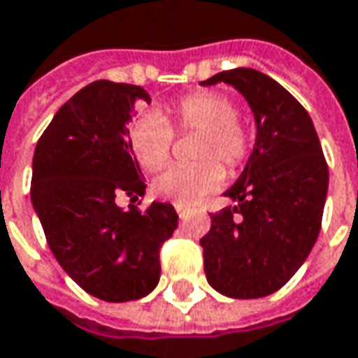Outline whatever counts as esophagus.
<instances>
[{
    "label": "esophagus",
    "instance_id": "obj_1",
    "mask_svg": "<svg viewBox=\"0 0 358 358\" xmlns=\"http://www.w3.org/2000/svg\"><path fill=\"white\" fill-rule=\"evenodd\" d=\"M173 206H175V210H177V214H179V216H183L185 212H187V206H183V204H177V203H175Z\"/></svg>",
    "mask_w": 358,
    "mask_h": 358
}]
</instances>
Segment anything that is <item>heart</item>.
<instances>
[{
	"instance_id": "obj_1",
	"label": "heart",
	"mask_w": 358,
	"mask_h": 358,
	"mask_svg": "<svg viewBox=\"0 0 358 358\" xmlns=\"http://www.w3.org/2000/svg\"><path fill=\"white\" fill-rule=\"evenodd\" d=\"M169 122L159 113H144L128 127V146L142 169H162L173 148L175 132H196L193 165L169 167L154 179V193L177 204H196L224 179V169L236 173L251 155L250 130L238 120V105L220 91H196L167 108ZM219 162H216L215 159Z\"/></svg>"
}]
</instances>
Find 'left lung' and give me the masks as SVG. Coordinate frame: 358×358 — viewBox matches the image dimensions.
Here are the masks:
<instances>
[{
  "instance_id": "8db88e82",
  "label": "left lung",
  "mask_w": 358,
  "mask_h": 358,
  "mask_svg": "<svg viewBox=\"0 0 358 358\" xmlns=\"http://www.w3.org/2000/svg\"><path fill=\"white\" fill-rule=\"evenodd\" d=\"M230 83L257 122L255 148L226 196L236 206L210 214L201 240L212 288L230 298H263L306 261L322 228L327 162L308 110L280 83L251 68L220 71L203 85Z\"/></svg>"
}]
</instances>
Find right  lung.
Instances as JSON below:
<instances>
[{
    "mask_svg": "<svg viewBox=\"0 0 358 358\" xmlns=\"http://www.w3.org/2000/svg\"><path fill=\"white\" fill-rule=\"evenodd\" d=\"M150 101L138 85L93 81L66 101L46 127L33 157L31 201L48 248L87 294L105 302L146 296L159 282V250L173 236L169 203L140 210L146 183L128 127L134 101ZM140 204V203H138Z\"/></svg>",
    "mask_w": 358,
    "mask_h": 358,
    "instance_id": "1",
    "label": "right lung"
}]
</instances>
